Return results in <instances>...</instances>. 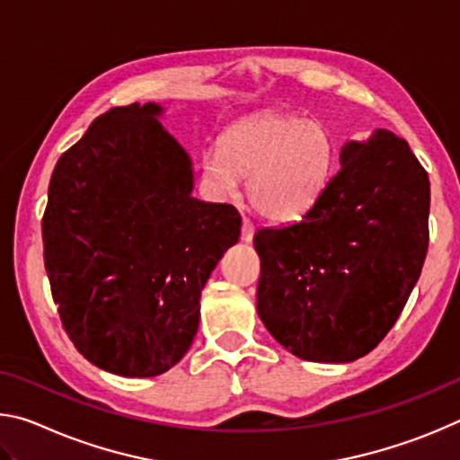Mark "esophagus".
Listing matches in <instances>:
<instances>
[{
  "label": "esophagus",
  "instance_id": "34e87169",
  "mask_svg": "<svg viewBox=\"0 0 460 460\" xmlns=\"http://www.w3.org/2000/svg\"><path fill=\"white\" fill-rule=\"evenodd\" d=\"M253 235H255V227L253 223L249 219H243V225H241V239L245 241V243H252L253 241Z\"/></svg>",
  "mask_w": 460,
  "mask_h": 460
}]
</instances>
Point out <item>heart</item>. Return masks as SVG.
<instances>
[{
  "mask_svg": "<svg viewBox=\"0 0 460 460\" xmlns=\"http://www.w3.org/2000/svg\"><path fill=\"white\" fill-rule=\"evenodd\" d=\"M334 144L318 121L261 113L235 123L202 155V172L223 199L235 197L249 176L247 199L261 217L290 223L313 208L329 182Z\"/></svg>",
  "mask_w": 460,
  "mask_h": 460,
  "instance_id": "b5f03b06",
  "label": "heart"
}]
</instances>
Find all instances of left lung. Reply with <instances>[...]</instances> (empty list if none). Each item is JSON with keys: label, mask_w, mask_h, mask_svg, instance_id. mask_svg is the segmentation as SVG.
I'll return each instance as SVG.
<instances>
[{"label": "left lung", "mask_w": 460, "mask_h": 460, "mask_svg": "<svg viewBox=\"0 0 460 460\" xmlns=\"http://www.w3.org/2000/svg\"><path fill=\"white\" fill-rule=\"evenodd\" d=\"M341 168L302 221L260 229L258 314L292 355L351 363L406 306L428 249L430 181L406 139L345 142Z\"/></svg>", "instance_id": "1"}]
</instances>
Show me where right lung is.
Masks as SVG:
<instances>
[{"label":"right lung","instance_id":"add662e5","mask_svg":"<svg viewBox=\"0 0 460 460\" xmlns=\"http://www.w3.org/2000/svg\"><path fill=\"white\" fill-rule=\"evenodd\" d=\"M158 103L113 107L60 155L42 219L44 266L79 353L154 377L189 351L200 292L239 241L235 207L192 197L189 152Z\"/></svg>","mask_w":460,"mask_h":460}]
</instances>
